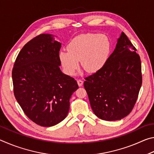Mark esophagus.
I'll use <instances>...</instances> for the list:
<instances>
[{
    "label": "esophagus",
    "mask_w": 154,
    "mask_h": 154,
    "mask_svg": "<svg viewBox=\"0 0 154 154\" xmlns=\"http://www.w3.org/2000/svg\"><path fill=\"white\" fill-rule=\"evenodd\" d=\"M77 83H78V85H79V86H82V85H83V80L78 79L77 80Z\"/></svg>",
    "instance_id": "esophagus-1"
}]
</instances>
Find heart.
<instances>
[{"instance_id": "obj_1", "label": "heart", "mask_w": 154, "mask_h": 154, "mask_svg": "<svg viewBox=\"0 0 154 154\" xmlns=\"http://www.w3.org/2000/svg\"><path fill=\"white\" fill-rule=\"evenodd\" d=\"M111 48L109 37L103 34L88 33L77 36L66 47L67 51L59 54V60L65 73L74 75L79 62L85 71L96 72L105 66Z\"/></svg>"}]
</instances>
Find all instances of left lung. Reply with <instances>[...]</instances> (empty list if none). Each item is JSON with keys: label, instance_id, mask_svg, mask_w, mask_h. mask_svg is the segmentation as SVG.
<instances>
[{"label": "left lung", "instance_id": "left-lung-1", "mask_svg": "<svg viewBox=\"0 0 154 154\" xmlns=\"http://www.w3.org/2000/svg\"><path fill=\"white\" fill-rule=\"evenodd\" d=\"M85 79L83 85L98 118L119 120L132 111L142 85L141 62L124 32L105 66Z\"/></svg>", "mask_w": 154, "mask_h": 154}]
</instances>
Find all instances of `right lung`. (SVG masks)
Wrapping results in <instances>:
<instances>
[{
    "instance_id": "add662e5",
    "label": "right lung",
    "mask_w": 154,
    "mask_h": 154,
    "mask_svg": "<svg viewBox=\"0 0 154 154\" xmlns=\"http://www.w3.org/2000/svg\"><path fill=\"white\" fill-rule=\"evenodd\" d=\"M51 35L41 34L26 44L12 70L14 93L28 118L41 126L50 127L66 118L77 81L60 69L61 43Z\"/></svg>"
}]
</instances>
